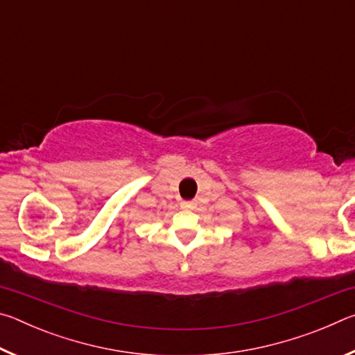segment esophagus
<instances>
[{
  "label": "esophagus",
  "mask_w": 355,
  "mask_h": 355,
  "mask_svg": "<svg viewBox=\"0 0 355 355\" xmlns=\"http://www.w3.org/2000/svg\"><path fill=\"white\" fill-rule=\"evenodd\" d=\"M180 205H182V208H186V209H194L196 202L194 200H183L182 203H180Z\"/></svg>",
  "instance_id": "obj_1"
}]
</instances>
